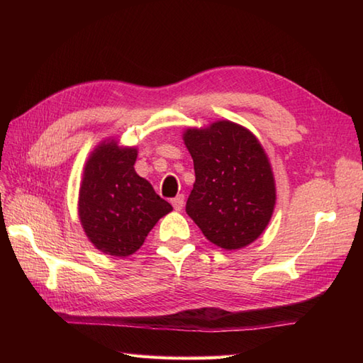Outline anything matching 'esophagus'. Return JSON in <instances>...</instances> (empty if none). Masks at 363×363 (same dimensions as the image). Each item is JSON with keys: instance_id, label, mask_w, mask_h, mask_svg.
Returning a JSON list of instances; mask_svg holds the SVG:
<instances>
[{"instance_id": "esophagus-1", "label": "esophagus", "mask_w": 363, "mask_h": 363, "mask_svg": "<svg viewBox=\"0 0 363 363\" xmlns=\"http://www.w3.org/2000/svg\"><path fill=\"white\" fill-rule=\"evenodd\" d=\"M184 201H186V198H184V195H177L172 199V204L174 207V211H181L184 207Z\"/></svg>"}]
</instances>
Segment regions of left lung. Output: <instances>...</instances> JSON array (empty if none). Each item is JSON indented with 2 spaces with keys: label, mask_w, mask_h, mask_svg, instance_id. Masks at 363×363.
Returning a JSON list of instances; mask_svg holds the SVG:
<instances>
[{
  "label": "left lung",
  "mask_w": 363,
  "mask_h": 363,
  "mask_svg": "<svg viewBox=\"0 0 363 363\" xmlns=\"http://www.w3.org/2000/svg\"><path fill=\"white\" fill-rule=\"evenodd\" d=\"M195 184L186 212L207 240L238 250L264 233L274 209L273 172L259 140L233 121L187 129Z\"/></svg>",
  "instance_id": "obj_1"
}]
</instances>
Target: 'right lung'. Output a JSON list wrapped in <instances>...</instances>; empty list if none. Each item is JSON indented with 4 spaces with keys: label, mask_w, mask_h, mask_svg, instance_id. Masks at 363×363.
<instances>
[{
    "label": "right lung",
    "mask_w": 363,
    "mask_h": 363,
    "mask_svg": "<svg viewBox=\"0 0 363 363\" xmlns=\"http://www.w3.org/2000/svg\"><path fill=\"white\" fill-rule=\"evenodd\" d=\"M135 148L101 143L89 157L79 190V218L99 251L126 257L143 245L154 225L173 211L134 169Z\"/></svg>",
    "instance_id": "obj_1"
}]
</instances>
